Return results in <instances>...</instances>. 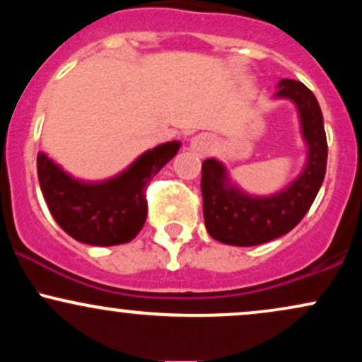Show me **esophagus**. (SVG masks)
<instances>
[{
	"instance_id": "obj_1",
	"label": "esophagus",
	"mask_w": 362,
	"mask_h": 362,
	"mask_svg": "<svg viewBox=\"0 0 362 362\" xmlns=\"http://www.w3.org/2000/svg\"><path fill=\"white\" fill-rule=\"evenodd\" d=\"M213 148V138L209 134H197L190 139V149L199 156H206Z\"/></svg>"
}]
</instances>
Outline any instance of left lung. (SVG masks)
I'll use <instances>...</instances> for the list:
<instances>
[{
    "mask_svg": "<svg viewBox=\"0 0 362 362\" xmlns=\"http://www.w3.org/2000/svg\"><path fill=\"white\" fill-rule=\"evenodd\" d=\"M274 98L296 107L306 146L305 165L284 189L257 195L231 180L223 161L204 160L201 190L206 230L221 243L253 247L289 233L308 213L325 178L327 136L317 97L303 83L284 78L277 83Z\"/></svg>",
    "mask_w": 362,
    "mask_h": 362,
    "instance_id": "obj_1",
    "label": "left lung"
}]
</instances>
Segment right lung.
<instances>
[{"label":"right lung","mask_w":362,"mask_h":362,"mask_svg":"<svg viewBox=\"0 0 362 362\" xmlns=\"http://www.w3.org/2000/svg\"><path fill=\"white\" fill-rule=\"evenodd\" d=\"M180 146V141L158 144L105 180L73 177L40 151L37 155L40 190L52 218L76 242L93 247L127 243L146 221V185Z\"/></svg>","instance_id":"add662e5"}]
</instances>
